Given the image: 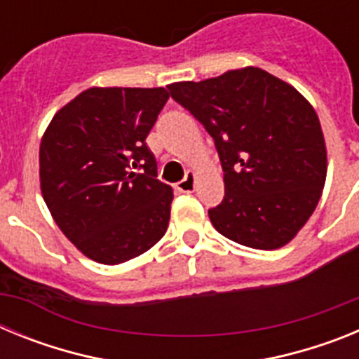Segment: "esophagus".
I'll list each match as a JSON object with an SVG mask.
<instances>
[{"label":"esophagus","mask_w":359,"mask_h":359,"mask_svg":"<svg viewBox=\"0 0 359 359\" xmlns=\"http://www.w3.org/2000/svg\"><path fill=\"white\" fill-rule=\"evenodd\" d=\"M176 189L180 190V192H192V190L196 189V174L192 172V170H189L182 182L176 183Z\"/></svg>","instance_id":"obj_1"}]
</instances>
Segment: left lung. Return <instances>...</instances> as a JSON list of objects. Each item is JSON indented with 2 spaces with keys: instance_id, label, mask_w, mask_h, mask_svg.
<instances>
[{
  "instance_id": "1",
  "label": "left lung",
  "mask_w": 359,
  "mask_h": 359,
  "mask_svg": "<svg viewBox=\"0 0 359 359\" xmlns=\"http://www.w3.org/2000/svg\"><path fill=\"white\" fill-rule=\"evenodd\" d=\"M167 88L214 138L224 172L223 201L208 210L215 230L255 250L290 243L315 212L327 176L313 106L253 66Z\"/></svg>"
}]
</instances>
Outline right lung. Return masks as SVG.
I'll list each match as a JSON object with an SVG mask.
<instances>
[{"label": "right lung", "mask_w": 359, "mask_h": 359, "mask_svg": "<svg viewBox=\"0 0 359 359\" xmlns=\"http://www.w3.org/2000/svg\"><path fill=\"white\" fill-rule=\"evenodd\" d=\"M167 100L165 88H90L57 111L44 131V203L91 261H131L167 231L174 194L156 180L145 144Z\"/></svg>", "instance_id": "add662e5"}]
</instances>
